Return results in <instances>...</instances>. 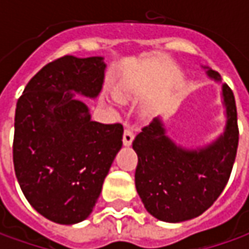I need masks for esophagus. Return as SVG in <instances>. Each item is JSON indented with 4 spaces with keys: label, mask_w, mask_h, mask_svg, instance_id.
<instances>
[{
    "label": "esophagus",
    "mask_w": 249,
    "mask_h": 249,
    "mask_svg": "<svg viewBox=\"0 0 249 249\" xmlns=\"http://www.w3.org/2000/svg\"><path fill=\"white\" fill-rule=\"evenodd\" d=\"M133 139H134L133 130H130V129L124 130V134H123V144H124V147H129V145H131Z\"/></svg>",
    "instance_id": "34e87169"
}]
</instances>
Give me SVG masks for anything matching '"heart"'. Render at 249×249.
<instances>
[{"instance_id":"heart-1","label":"heart","mask_w":249,"mask_h":249,"mask_svg":"<svg viewBox=\"0 0 249 249\" xmlns=\"http://www.w3.org/2000/svg\"><path fill=\"white\" fill-rule=\"evenodd\" d=\"M118 97H119L122 101H126L129 100L133 97V90L130 89V87H122L118 92Z\"/></svg>"}]
</instances>
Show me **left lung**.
<instances>
[{
	"label": "left lung",
	"instance_id": "obj_1",
	"mask_svg": "<svg viewBox=\"0 0 249 249\" xmlns=\"http://www.w3.org/2000/svg\"><path fill=\"white\" fill-rule=\"evenodd\" d=\"M206 76L222 86L226 124L223 133L204 145L186 147L167 136L157 116L133 141L139 157L136 188L149 215L180 223L202 215L222 194L233 169L237 145V108L233 91L220 74L202 65Z\"/></svg>",
	"mask_w": 249,
	"mask_h": 249
}]
</instances>
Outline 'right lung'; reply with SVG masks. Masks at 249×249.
<instances>
[{
  "label": "right lung",
  "instance_id": "obj_1",
  "mask_svg": "<svg viewBox=\"0 0 249 249\" xmlns=\"http://www.w3.org/2000/svg\"><path fill=\"white\" fill-rule=\"evenodd\" d=\"M102 56L66 55L27 83L15 112L14 166L26 199L48 220L76 225L91 215L122 148L123 126L91 120L76 95H100Z\"/></svg>",
  "mask_w": 249,
  "mask_h": 249
}]
</instances>
